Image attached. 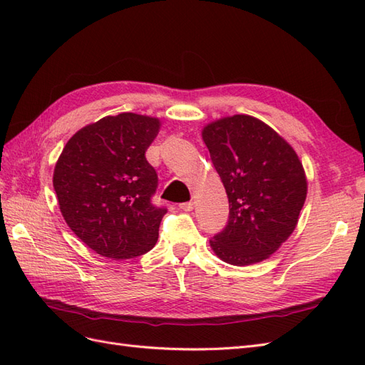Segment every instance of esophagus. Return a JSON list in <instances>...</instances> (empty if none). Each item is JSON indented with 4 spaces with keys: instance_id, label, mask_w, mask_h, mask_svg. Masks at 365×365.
Returning a JSON list of instances; mask_svg holds the SVG:
<instances>
[{
    "instance_id": "34e87169",
    "label": "esophagus",
    "mask_w": 365,
    "mask_h": 365,
    "mask_svg": "<svg viewBox=\"0 0 365 365\" xmlns=\"http://www.w3.org/2000/svg\"><path fill=\"white\" fill-rule=\"evenodd\" d=\"M180 208L182 210V212H192L193 202H181V204H180Z\"/></svg>"
}]
</instances>
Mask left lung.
<instances>
[{
    "mask_svg": "<svg viewBox=\"0 0 365 365\" xmlns=\"http://www.w3.org/2000/svg\"><path fill=\"white\" fill-rule=\"evenodd\" d=\"M202 138L230 205L210 245L236 267L262 262L295 230L307 192L303 165L277 132L251 115L220 118Z\"/></svg>",
    "mask_w": 365,
    "mask_h": 365,
    "instance_id": "left-lung-1",
    "label": "left lung"
}]
</instances>
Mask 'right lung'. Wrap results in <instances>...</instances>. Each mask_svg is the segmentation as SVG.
Masks as SVG:
<instances>
[{"mask_svg":"<svg viewBox=\"0 0 365 365\" xmlns=\"http://www.w3.org/2000/svg\"><path fill=\"white\" fill-rule=\"evenodd\" d=\"M158 130V118L108 115L76 132L56 163L53 187L65 222L103 257H137L157 244L168 208L152 202L158 175L145 153Z\"/></svg>","mask_w":365,"mask_h":365,"instance_id":"add662e5","label":"right lung"}]
</instances>
